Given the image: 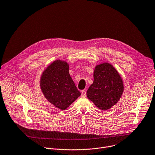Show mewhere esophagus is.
<instances>
[{
    "label": "esophagus",
    "mask_w": 155,
    "mask_h": 155,
    "mask_svg": "<svg viewBox=\"0 0 155 155\" xmlns=\"http://www.w3.org/2000/svg\"><path fill=\"white\" fill-rule=\"evenodd\" d=\"M81 96L82 97H85L86 95V91H84V90L81 91Z\"/></svg>",
    "instance_id": "34e87169"
}]
</instances>
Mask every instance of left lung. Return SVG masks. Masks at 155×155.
<instances>
[{
    "instance_id": "obj_1",
    "label": "left lung",
    "mask_w": 155,
    "mask_h": 155,
    "mask_svg": "<svg viewBox=\"0 0 155 155\" xmlns=\"http://www.w3.org/2000/svg\"><path fill=\"white\" fill-rule=\"evenodd\" d=\"M124 84L116 69L110 63L96 66L94 81L87 91V97L101 110L116 105L124 92Z\"/></svg>"
}]
</instances>
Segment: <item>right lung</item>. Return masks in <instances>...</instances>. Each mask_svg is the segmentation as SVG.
I'll return each instance as SVG.
<instances>
[{"instance_id":"1","label":"right lung","mask_w":155,"mask_h":155,"mask_svg":"<svg viewBox=\"0 0 155 155\" xmlns=\"http://www.w3.org/2000/svg\"><path fill=\"white\" fill-rule=\"evenodd\" d=\"M66 61L56 60L43 72L40 81L42 92L47 100L60 110L68 108L81 95L69 73Z\"/></svg>"}]
</instances>
